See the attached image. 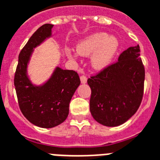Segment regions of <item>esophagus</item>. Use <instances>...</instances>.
I'll use <instances>...</instances> for the list:
<instances>
[{
	"label": "esophagus",
	"mask_w": 160,
	"mask_h": 160,
	"mask_svg": "<svg viewBox=\"0 0 160 160\" xmlns=\"http://www.w3.org/2000/svg\"><path fill=\"white\" fill-rule=\"evenodd\" d=\"M80 80L82 83H86L87 82V77L85 75H81L80 76Z\"/></svg>",
	"instance_id": "34e87169"
}]
</instances>
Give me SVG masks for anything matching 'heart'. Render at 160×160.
Instances as JSON below:
<instances>
[{
	"label": "heart",
	"mask_w": 160,
	"mask_h": 160,
	"mask_svg": "<svg viewBox=\"0 0 160 160\" xmlns=\"http://www.w3.org/2000/svg\"><path fill=\"white\" fill-rule=\"evenodd\" d=\"M119 42L107 33L98 32L92 34L81 40L77 45V52L83 57L92 56L91 63L93 68L100 70L106 68L117 54ZM68 57L76 60L77 54L69 51Z\"/></svg>",
	"instance_id": "1"
}]
</instances>
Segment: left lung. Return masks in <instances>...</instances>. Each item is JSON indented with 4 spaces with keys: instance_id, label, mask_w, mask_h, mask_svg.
<instances>
[{
    "instance_id": "8db88e82",
    "label": "left lung",
    "mask_w": 160,
    "mask_h": 160,
    "mask_svg": "<svg viewBox=\"0 0 160 160\" xmlns=\"http://www.w3.org/2000/svg\"><path fill=\"white\" fill-rule=\"evenodd\" d=\"M139 46L123 51L118 60L88 79L91 88L90 112L105 126L122 124L140 106L145 70L139 57Z\"/></svg>"
}]
</instances>
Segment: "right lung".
<instances>
[{
	"mask_svg": "<svg viewBox=\"0 0 160 160\" xmlns=\"http://www.w3.org/2000/svg\"><path fill=\"white\" fill-rule=\"evenodd\" d=\"M53 25L44 24L30 38L19 54L14 78L18 104L29 122L41 128H53L64 122L69 112V103L80 78L73 70L57 68L42 86H34L27 76V63L33 48L52 35Z\"/></svg>",
	"mask_w": 160,
	"mask_h": 160,
	"instance_id": "add662e5",
	"label": "right lung"
}]
</instances>
